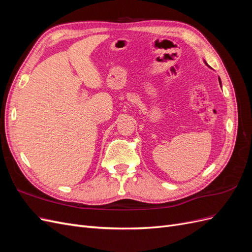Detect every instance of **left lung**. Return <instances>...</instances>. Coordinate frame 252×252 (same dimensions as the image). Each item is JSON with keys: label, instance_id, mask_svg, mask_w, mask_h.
<instances>
[{"label": "left lung", "instance_id": "1", "mask_svg": "<svg viewBox=\"0 0 252 252\" xmlns=\"http://www.w3.org/2000/svg\"><path fill=\"white\" fill-rule=\"evenodd\" d=\"M219 82H220V78H219Z\"/></svg>", "mask_w": 252, "mask_h": 252}]
</instances>
